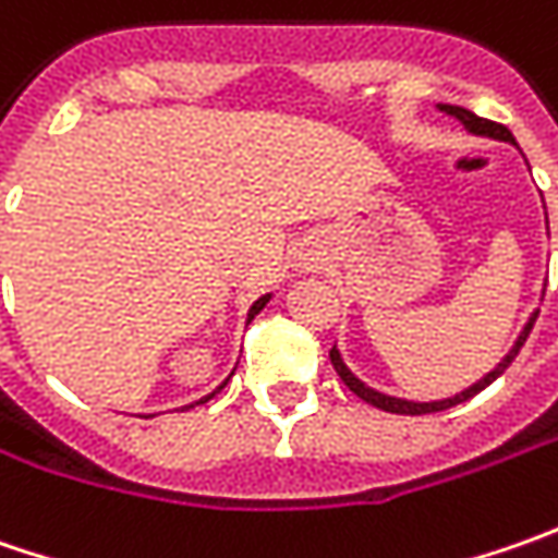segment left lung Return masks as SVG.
Instances as JSON below:
<instances>
[{"label":"left lung","instance_id":"left-lung-1","mask_svg":"<svg viewBox=\"0 0 558 558\" xmlns=\"http://www.w3.org/2000/svg\"><path fill=\"white\" fill-rule=\"evenodd\" d=\"M440 111H447L450 118H457L469 130V133H475V136H490V140H500V142H512L515 145V140H512V133L506 130L504 123H494V120H484L478 118V114H472L469 108H460V105H438ZM549 229V223H547ZM537 313H531V319L525 323V329H522V335L515 338V344H512V351L490 369V373L484 375V378H478L472 388H465V391H460V395L453 397H444V400H432V403H416V400H403V397H391V395H381V391H375V388H369V385H363L360 378H356L348 366H344V360H341V351L338 348H332L329 351V356H332V366L335 373L341 375V381L354 391L360 400H366V403H373V407H378V410H385V413H400V416H422V413H438V410H450V407H457V403H462V400H469V397H475L478 391H484L494 378H500V375L509 369V363L515 360V354L522 351V344L527 341V335H531V329H534V323H537Z\"/></svg>","mask_w":558,"mask_h":558}]
</instances>
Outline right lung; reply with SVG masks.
Listing matches in <instances>:
<instances>
[{
  "label": "right lung",
  "mask_w": 558,
  "mask_h": 558,
  "mask_svg": "<svg viewBox=\"0 0 558 558\" xmlns=\"http://www.w3.org/2000/svg\"><path fill=\"white\" fill-rule=\"evenodd\" d=\"M267 301H269V294H264V298H257V301L251 304V311H247V323H251V319H254L257 313H260V311H264V307H267ZM232 373H235V369H232ZM226 381H229V378H226ZM226 381H223V385H220V388H217V391H214V395H220V391H223ZM214 395L202 397V400H195V403H204V400H210V397H214ZM195 403H192V407H195Z\"/></svg>",
  "instance_id": "obj_1"
}]
</instances>
